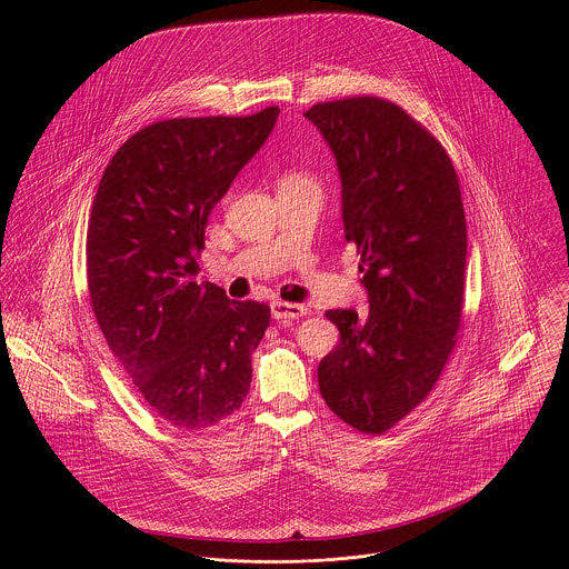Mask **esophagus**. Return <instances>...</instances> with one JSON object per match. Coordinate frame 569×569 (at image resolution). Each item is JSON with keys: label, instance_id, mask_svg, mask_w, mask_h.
Masks as SVG:
<instances>
[{"label": "esophagus", "instance_id": "obj_1", "mask_svg": "<svg viewBox=\"0 0 569 569\" xmlns=\"http://www.w3.org/2000/svg\"><path fill=\"white\" fill-rule=\"evenodd\" d=\"M306 312H308V308L301 306V303H288V301H274L272 303V317L277 321H283V323L295 321V319L303 317Z\"/></svg>", "mask_w": 569, "mask_h": 569}]
</instances>
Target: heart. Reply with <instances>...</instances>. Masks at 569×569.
I'll list each match as a JSON object with an SVG mask.
<instances>
[{
    "label": "heart",
    "instance_id": "heart-1",
    "mask_svg": "<svg viewBox=\"0 0 569 569\" xmlns=\"http://www.w3.org/2000/svg\"><path fill=\"white\" fill-rule=\"evenodd\" d=\"M290 180H295V178H290Z\"/></svg>",
    "mask_w": 569,
    "mask_h": 569
}]
</instances>
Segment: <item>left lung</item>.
Wrapping results in <instances>:
<instances>
[{
    "instance_id": "1",
    "label": "left lung",
    "mask_w": 569,
    "mask_h": 569,
    "mask_svg": "<svg viewBox=\"0 0 569 569\" xmlns=\"http://www.w3.org/2000/svg\"><path fill=\"white\" fill-rule=\"evenodd\" d=\"M303 117L336 157L369 301L365 319L327 310L340 345L317 367L319 391L342 421L380 435L432 391L455 347L468 246L459 180L443 146L391 101L317 103Z\"/></svg>"
}]
</instances>
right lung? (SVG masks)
<instances>
[{"instance_id": "add662e5", "label": "right lung", "mask_w": 569, "mask_h": 569, "mask_svg": "<svg viewBox=\"0 0 569 569\" xmlns=\"http://www.w3.org/2000/svg\"><path fill=\"white\" fill-rule=\"evenodd\" d=\"M252 117L152 123L110 159L88 229V286L106 342L150 408L184 430L240 408L270 306L198 283L211 209L274 130Z\"/></svg>"}]
</instances>
